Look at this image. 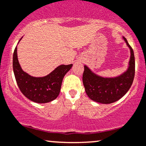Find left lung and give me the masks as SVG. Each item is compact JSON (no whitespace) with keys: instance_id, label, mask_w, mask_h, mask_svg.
I'll list each match as a JSON object with an SVG mask.
<instances>
[{"instance_id":"1","label":"left lung","mask_w":146,"mask_h":146,"mask_svg":"<svg viewBox=\"0 0 146 146\" xmlns=\"http://www.w3.org/2000/svg\"><path fill=\"white\" fill-rule=\"evenodd\" d=\"M122 38L130 49L131 56L127 69L122 74L113 78H105L84 65L83 84L87 95L92 101L102 104L114 103L125 95L132 85L135 68L134 52L126 38L124 36Z\"/></svg>"}]
</instances>
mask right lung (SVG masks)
Returning a JSON list of instances; mask_svg holds the SVG:
<instances>
[{"label": "right lung", "mask_w": 146, "mask_h": 146, "mask_svg": "<svg viewBox=\"0 0 146 146\" xmlns=\"http://www.w3.org/2000/svg\"><path fill=\"white\" fill-rule=\"evenodd\" d=\"M72 66V64H61L44 77H33L21 67L17 58V46L13 52V68L17 86L22 94L35 103H46L56 99L60 91L63 78Z\"/></svg>", "instance_id": "right-lung-1"}]
</instances>
